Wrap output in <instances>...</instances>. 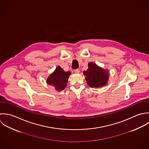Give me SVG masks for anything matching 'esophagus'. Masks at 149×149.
Instances as JSON below:
<instances>
[{
	"label": "esophagus",
	"mask_w": 149,
	"mask_h": 149,
	"mask_svg": "<svg viewBox=\"0 0 149 149\" xmlns=\"http://www.w3.org/2000/svg\"><path fill=\"white\" fill-rule=\"evenodd\" d=\"M74 72L77 74H78V73H79L80 70H79V69H75V70H74Z\"/></svg>",
	"instance_id": "1"
}]
</instances>
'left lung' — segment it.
<instances>
[{"label": "left lung", "instance_id": "left-lung-1", "mask_svg": "<svg viewBox=\"0 0 149 149\" xmlns=\"http://www.w3.org/2000/svg\"><path fill=\"white\" fill-rule=\"evenodd\" d=\"M89 68L84 72L86 81L91 88H99L105 86L109 78L108 71L97 66L94 63H89Z\"/></svg>", "mask_w": 149, "mask_h": 149}]
</instances>
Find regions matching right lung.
Listing matches in <instances>:
<instances>
[{
	"label": "right lung",
	"instance_id": "add662e5",
	"mask_svg": "<svg viewBox=\"0 0 149 149\" xmlns=\"http://www.w3.org/2000/svg\"><path fill=\"white\" fill-rule=\"evenodd\" d=\"M71 72H65L60 66H58L55 71L51 74L47 80L48 84L54 86L58 91L64 90L67 86V83Z\"/></svg>",
	"mask_w": 149,
	"mask_h": 149
}]
</instances>
